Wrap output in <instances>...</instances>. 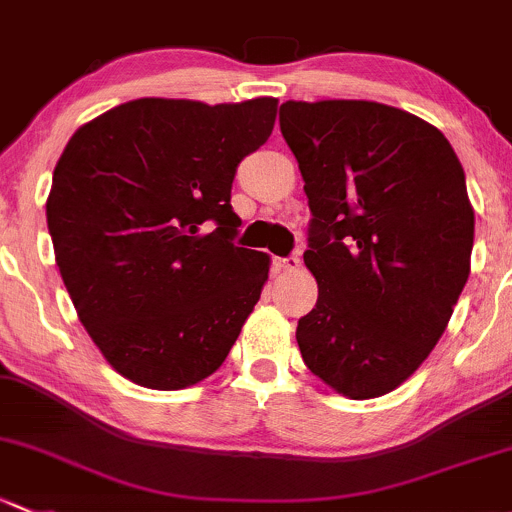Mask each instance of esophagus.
<instances>
[{"label":"esophagus","instance_id":"1","mask_svg":"<svg viewBox=\"0 0 512 512\" xmlns=\"http://www.w3.org/2000/svg\"><path fill=\"white\" fill-rule=\"evenodd\" d=\"M299 257L287 255V257H274V270L277 272H297L299 270Z\"/></svg>","mask_w":512,"mask_h":512}]
</instances>
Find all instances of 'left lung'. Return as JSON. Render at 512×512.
I'll list each match as a JSON object with an SVG mask.
<instances>
[{
  "instance_id": "left-lung-1",
  "label": "left lung",
  "mask_w": 512,
  "mask_h": 512,
  "mask_svg": "<svg viewBox=\"0 0 512 512\" xmlns=\"http://www.w3.org/2000/svg\"><path fill=\"white\" fill-rule=\"evenodd\" d=\"M279 129L304 176L319 284L301 358L351 400L380 397L432 353L469 279L461 161L437 127L380 102L289 100Z\"/></svg>"
}]
</instances>
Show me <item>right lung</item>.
Wrapping results in <instances>:
<instances>
[{
	"mask_svg": "<svg viewBox=\"0 0 512 512\" xmlns=\"http://www.w3.org/2000/svg\"><path fill=\"white\" fill-rule=\"evenodd\" d=\"M277 100L142 98L73 134L46 220L80 324L132 383L181 390L223 365L270 257L235 245V171L270 139Z\"/></svg>",
	"mask_w": 512,
	"mask_h": 512,
	"instance_id": "1",
	"label": "right lung"
}]
</instances>
